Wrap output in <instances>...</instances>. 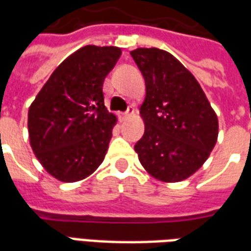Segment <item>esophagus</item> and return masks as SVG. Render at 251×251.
<instances>
[{"label": "esophagus", "instance_id": "obj_1", "mask_svg": "<svg viewBox=\"0 0 251 251\" xmlns=\"http://www.w3.org/2000/svg\"><path fill=\"white\" fill-rule=\"evenodd\" d=\"M134 111H136V110H134V107H133V106H129L125 113H120V117L122 118V120H126V118H129L130 115L134 114Z\"/></svg>", "mask_w": 251, "mask_h": 251}]
</instances>
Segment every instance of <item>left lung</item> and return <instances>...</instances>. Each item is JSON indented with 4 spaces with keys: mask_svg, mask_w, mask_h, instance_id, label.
I'll return each instance as SVG.
<instances>
[{
    "mask_svg": "<svg viewBox=\"0 0 251 251\" xmlns=\"http://www.w3.org/2000/svg\"><path fill=\"white\" fill-rule=\"evenodd\" d=\"M145 79L140 107L145 131L134 145L140 163L154 179L181 181L204 164L218 140V117L199 82L169 52H130Z\"/></svg>",
    "mask_w": 251,
    "mask_h": 251,
    "instance_id": "obj_1",
    "label": "left lung"
}]
</instances>
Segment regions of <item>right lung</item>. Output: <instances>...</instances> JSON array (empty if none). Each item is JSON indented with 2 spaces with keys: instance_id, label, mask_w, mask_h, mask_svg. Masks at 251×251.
<instances>
[{
  "instance_id": "right-lung-1",
  "label": "right lung",
  "mask_w": 251,
  "mask_h": 251,
  "mask_svg": "<svg viewBox=\"0 0 251 251\" xmlns=\"http://www.w3.org/2000/svg\"><path fill=\"white\" fill-rule=\"evenodd\" d=\"M120 56L118 47H83L52 72L30 104V147L55 179H86L103 161L117 124L104 106L103 82Z\"/></svg>"
}]
</instances>
